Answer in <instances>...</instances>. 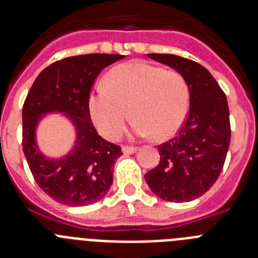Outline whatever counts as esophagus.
<instances>
[{
	"instance_id": "1",
	"label": "esophagus",
	"mask_w": 258,
	"mask_h": 258,
	"mask_svg": "<svg viewBox=\"0 0 258 258\" xmlns=\"http://www.w3.org/2000/svg\"><path fill=\"white\" fill-rule=\"evenodd\" d=\"M137 147H132V146H122V152L124 154H134L137 152Z\"/></svg>"
}]
</instances>
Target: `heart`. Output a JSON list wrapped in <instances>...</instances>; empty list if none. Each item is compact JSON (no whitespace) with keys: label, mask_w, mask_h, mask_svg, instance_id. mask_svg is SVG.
Here are the masks:
<instances>
[{"label":"heart","mask_w":258,"mask_h":258,"mask_svg":"<svg viewBox=\"0 0 258 258\" xmlns=\"http://www.w3.org/2000/svg\"><path fill=\"white\" fill-rule=\"evenodd\" d=\"M188 103L190 89L179 72L137 60L109 71L107 84L95 86L89 97V112L107 140L121 136L129 109L136 136L166 140L181 127Z\"/></svg>","instance_id":"b5f03b06"}]
</instances>
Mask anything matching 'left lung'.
<instances>
[{
  "label": "left lung",
  "instance_id": "1",
  "mask_svg": "<svg viewBox=\"0 0 258 258\" xmlns=\"http://www.w3.org/2000/svg\"><path fill=\"white\" fill-rule=\"evenodd\" d=\"M147 55L186 79L190 109L175 137L159 146L160 161L145 179L163 200L191 202L206 194L222 172L231 138L226 95L197 61L173 54Z\"/></svg>",
  "mask_w": 258,
  "mask_h": 258
}]
</instances>
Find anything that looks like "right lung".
<instances>
[{
  "instance_id": "add662e5",
  "label": "right lung",
  "mask_w": 258,
  "mask_h": 258,
  "mask_svg": "<svg viewBox=\"0 0 258 258\" xmlns=\"http://www.w3.org/2000/svg\"><path fill=\"white\" fill-rule=\"evenodd\" d=\"M125 58L116 54L68 56L45 68L29 89L23 104V152L40 188L70 207L97 203L108 191L113 165L121 147L103 140L90 118L89 97L101 71ZM66 112L77 126L78 141L71 154L59 161L38 151L35 125L46 112Z\"/></svg>"
}]
</instances>
